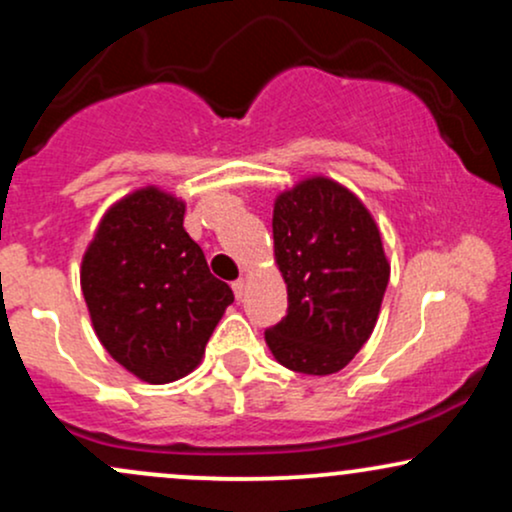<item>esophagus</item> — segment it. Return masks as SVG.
<instances>
[{
    "mask_svg": "<svg viewBox=\"0 0 512 512\" xmlns=\"http://www.w3.org/2000/svg\"><path fill=\"white\" fill-rule=\"evenodd\" d=\"M233 293H236V298H243L245 296V286H248V281L245 279H238V281H233Z\"/></svg>",
    "mask_w": 512,
    "mask_h": 512,
    "instance_id": "esophagus-1",
    "label": "esophagus"
}]
</instances>
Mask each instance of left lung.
Segmentation results:
<instances>
[{
    "label": "left lung",
    "mask_w": 512,
    "mask_h": 512,
    "mask_svg": "<svg viewBox=\"0 0 512 512\" xmlns=\"http://www.w3.org/2000/svg\"><path fill=\"white\" fill-rule=\"evenodd\" d=\"M272 231L289 308L267 346L296 373H337L368 342L390 281L378 226L339 182L310 178L276 199Z\"/></svg>",
    "instance_id": "left-lung-1"
}]
</instances>
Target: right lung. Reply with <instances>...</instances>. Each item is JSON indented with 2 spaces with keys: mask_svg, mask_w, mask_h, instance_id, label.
<instances>
[{
  "mask_svg": "<svg viewBox=\"0 0 512 512\" xmlns=\"http://www.w3.org/2000/svg\"><path fill=\"white\" fill-rule=\"evenodd\" d=\"M185 204L146 187L117 202L81 262L93 330L120 366L146 383L182 378L233 303L182 228Z\"/></svg>",
  "mask_w": 512,
  "mask_h": 512,
  "instance_id": "right-lung-1",
  "label": "right lung"
}]
</instances>
